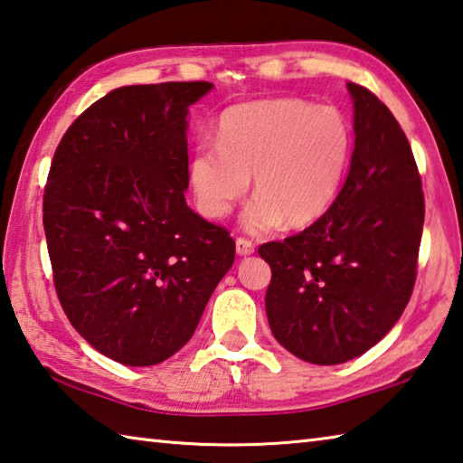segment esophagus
<instances>
[{"instance_id":"esophagus-1","label":"esophagus","mask_w":463,"mask_h":463,"mask_svg":"<svg viewBox=\"0 0 463 463\" xmlns=\"http://www.w3.org/2000/svg\"><path fill=\"white\" fill-rule=\"evenodd\" d=\"M254 241L248 240V238H238L235 240V251H238V256H250L254 254Z\"/></svg>"}]
</instances>
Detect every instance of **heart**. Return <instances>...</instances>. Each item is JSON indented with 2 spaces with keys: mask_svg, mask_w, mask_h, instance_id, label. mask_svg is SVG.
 Segmentation results:
<instances>
[{
  "mask_svg": "<svg viewBox=\"0 0 463 463\" xmlns=\"http://www.w3.org/2000/svg\"><path fill=\"white\" fill-rule=\"evenodd\" d=\"M351 155L353 130L340 110L300 99L258 100L223 112L215 145L195 146L187 175L205 217L228 215L254 175L248 228L268 232L282 222L304 228L336 202Z\"/></svg>",
  "mask_w": 463,
  "mask_h": 463,
  "instance_id": "1",
  "label": "heart"
}]
</instances>
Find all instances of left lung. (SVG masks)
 <instances>
[{"label":"left lung","instance_id":"8db88e82","mask_svg":"<svg viewBox=\"0 0 463 463\" xmlns=\"http://www.w3.org/2000/svg\"><path fill=\"white\" fill-rule=\"evenodd\" d=\"M354 100L351 169L333 207L300 233L268 241L266 314L286 351L314 364L363 354L403 314L425 220L421 175L403 128L369 89Z\"/></svg>","mask_w":463,"mask_h":463}]
</instances>
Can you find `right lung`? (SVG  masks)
Listing matches in <instances>:
<instances>
[{
    "mask_svg": "<svg viewBox=\"0 0 463 463\" xmlns=\"http://www.w3.org/2000/svg\"><path fill=\"white\" fill-rule=\"evenodd\" d=\"M212 82L123 86L64 133L43 187L66 317L109 359L149 367L194 336L235 241L185 203L187 109Z\"/></svg>",
    "mask_w": 463,
    "mask_h": 463,
    "instance_id": "obj_1",
    "label": "right lung"
}]
</instances>
